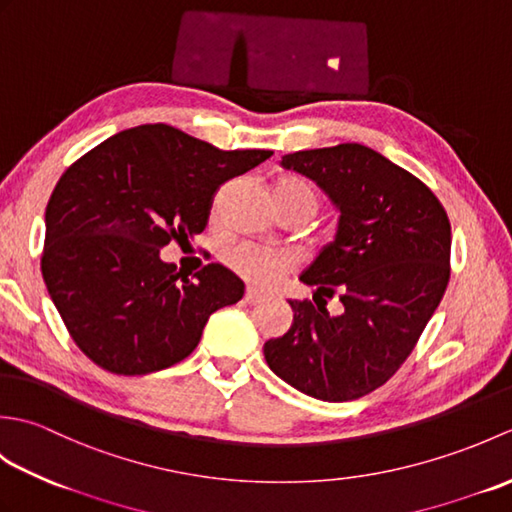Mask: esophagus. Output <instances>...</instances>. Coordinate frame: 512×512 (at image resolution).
Here are the masks:
<instances>
[{
	"label": "esophagus",
	"instance_id": "1",
	"mask_svg": "<svg viewBox=\"0 0 512 512\" xmlns=\"http://www.w3.org/2000/svg\"><path fill=\"white\" fill-rule=\"evenodd\" d=\"M244 299H246V303H250V306H257V303H262L266 299V295H262V292L255 290V288H248Z\"/></svg>",
	"mask_w": 512,
	"mask_h": 512
}]
</instances>
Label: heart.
Wrapping results in <instances>:
<instances>
[{
    "label": "heart",
    "mask_w": 512,
    "mask_h": 512,
    "mask_svg": "<svg viewBox=\"0 0 512 512\" xmlns=\"http://www.w3.org/2000/svg\"><path fill=\"white\" fill-rule=\"evenodd\" d=\"M273 200L277 209H301L310 213V217L319 206V195L312 184L295 176L279 178L273 184ZM228 264L237 275L253 281V284L268 286L281 275L290 273L295 268V259L286 253H275V250L239 246L228 255Z\"/></svg>",
    "instance_id": "heart-1"
}]
</instances>
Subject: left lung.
<instances>
[{
	"mask_svg": "<svg viewBox=\"0 0 512 512\" xmlns=\"http://www.w3.org/2000/svg\"><path fill=\"white\" fill-rule=\"evenodd\" d=\"M281 165L314 180L341 211L334 242L299 279L290 330L264 345L268 367L301 394L356 400L385 385L416 347L451 275V222L427 184L358 143L295 151ZM336 296L341 315L327 312Z\"/></svg>",
	"mask_w": 512,
	"mask_h": 512,
	"instance_id": "obj_1",
	"label": "left lung"
}]
</instances>
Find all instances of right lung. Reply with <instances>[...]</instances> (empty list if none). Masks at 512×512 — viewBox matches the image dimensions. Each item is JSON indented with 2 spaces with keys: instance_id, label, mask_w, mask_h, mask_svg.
Listing matches in <instances>:
<instances>
[{
  "instance_id": "right-lung-1",
  "label": "right lung",
  "mask_w": 512,
  "mask_h": 512,
  "mask_svg": "<svg viewBox=\"0 0 512 512\" xmlns=\"http://www.w3.org/2000/svg\"><path fill=\"white\" fill-rule=\"evenodd\" d=\"M270 156L156 123L103 140L65 169L46 209L41 273L92 363L121 376L176 365L211 314L244 297V281L222 264L180 279L160 248L202 233L217 189Z\"/></svg>"
}]
</instances>
